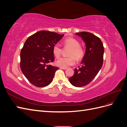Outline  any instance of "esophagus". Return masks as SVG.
I'll list each match as a JSON object with an SVG mask.
<instances>
[{
  "label": "esophagus",
  "mask_w": 127,
  "mask_h": 127,
  "mask_svg": "<svg viewBox=\"0 0 127 127\" xmlns=\"http://www.w3.org/2000/svg\"><path fill=\"white\" fill-rule=\"evenodd\" d=\"M60 68L62 69H64V70H65V69H67L66 67H60Z\"/></svg>",
  "instance_id": "1"
}]
</instances>
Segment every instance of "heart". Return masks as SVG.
I'll use <instances>...</instances> for the list:
<instances>
[{
	"label": "heart",
	"mask_w": 127,
	"mask_h": 127,
	"mask_svg": "<svg viewBox=\"0 0 127 127\" xmlns=\"http://www.w3.org/2000/svg\"><path fill=\"white\" fill-rule=\"evenodd\" d=\"M64 45L65 47H68L71 48L69 57H61L57 60V64L60 67H67L74 64L76 63V59L80 60L84 55L83 49L79 46V42L74 38L68 37L64 41ZM52 52L53 55L56 58H59L61 55V48L59 43L55 44L52 48Z\"/></svg>",
	"instance_id": "1"
}]
</instances>
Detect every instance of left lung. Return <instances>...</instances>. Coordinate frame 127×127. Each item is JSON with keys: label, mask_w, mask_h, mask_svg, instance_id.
<instances>
[{"label": "left lung", "mask_w": 127, "mask_h": 127, "mask_svg": "<svg viewBox=\"0 0 127 127\" xmlns=\"http://www.w3.org/2000/svg\"><path fill=\"white\" fill-rule=\"evenodd\" d=\"M76 34L85 43L86 50L80 67L75 69L74 75L69 80L73 86L79 87L90 83L100 70L104 49L101 39L93 34L82 32Z\"/></svg>", "instance_id": "1"}]
</instances>
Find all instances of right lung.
Segmentation results:
<instances>
[{
    "instance_id": "right-lung-1",
    "label": "right lung",
    "mask_w": 127,
    "mask_h": 127,
    "mask_svg": "<svg viewBox=\"0 0 127 127\" xmlns=\"http://www.w3.org/2000/svg\"><path fill=\"white\" fill-rule=\"evenodd\" d=\"M64 34L41 31L28 37L21 51L20 67L23 74L33 85H49L58 67L49 64L55 60L52 48Z\"/></svg>"
}]
</instances>
